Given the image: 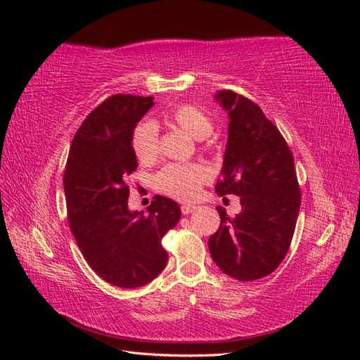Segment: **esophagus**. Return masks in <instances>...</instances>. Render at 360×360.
Wrapping results in <instances>:
<instances>
[{"mask_svg": "<svg viewBox=\"0 0 360 360\" xmlns=\"http://www.w3.org/2000/svg\"><path fill=\"white\" fill-rule=\"evenodd\" d=\"M195 210H197V205H181V213L183 214H191Z\"/></svg>", "mask_w": 360, "mask_h": 360, "instance_id": "1", "label": "esophagus"}]
</instances>
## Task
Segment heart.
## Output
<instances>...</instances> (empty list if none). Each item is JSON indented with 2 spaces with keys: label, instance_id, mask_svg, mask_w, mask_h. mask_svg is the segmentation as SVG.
Masks as SVG:
<instances>
[{
  "label": "heart",
  "instance_id": "b5f03b06",
  "mask_svg": "<svg viewBox=\"0 0 360 360\" xmlns=\"http://www.w3.org/2000/svg\"><path fill=\"white\" fill-rule=\"evenodd\" d=\"M167 118L169 123L197 139L210 136L214 129L212 117L192 103H179L171 108ZM132 150L141 162L156 160L159 156V129L153 122H143L135 127ZM207 180L209 171L198 163H171L156 176V186L171 198L192 201L198 197L200 189Z\"/></svg>",
  "mask_w": 360,
  "mask_h": 360
}]
</instances>
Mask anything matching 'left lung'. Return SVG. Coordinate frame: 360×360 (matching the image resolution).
I'll use <instances>...</instances> for the list:
<instances>
[{
    "instance_id": "8db88e82",
    "label": "left lung",
    "mask_w": 360,
    "mask_h": 360,
    "mask_svg": "<svg viewBox=\"0 0 360 360\" xmlns=\"http://www.w3.org/2000/svg\"><path fill=\"white\" fill-rule=\"evenodd\" d=\"M230 115L219 195L240 197L242 212L228 216L209 238L216 266L237 281L270 275L285 258L296 228L300 189L291 150L279 129L248 97L217 91Z\"/></svg>"
}]
</instances>
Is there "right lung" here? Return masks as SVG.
I'll return each instance as SVG.
<instances>
[{"label":"right lung","instance_id":"1","mask_svg":"<svg viewBox=\"0 0 360 360\" xmlns=\"http://www.w3.org/2000/svg\"><path fill=\"white\" fill-rule=\"evenodd\" d=\"M153 97L114 94L86 115L64 169L70 231L86 263L108 284L143 287L165 267L162 237L180 221L176 201L155 195L148 214L129 212L127 179L138 168L136 123Z\"/></svg>","mask_w":360,"mask_h":360}]
</instances>
